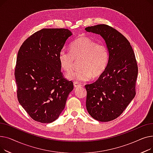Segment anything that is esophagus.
<instances>
[{
    "instance_id": "obj_1",
    "label": "esophagus",
    "mask_w": 153,
    "mask_h": 153,
    "mask_svg": "<svg viewBox=\"0 0 153 153\" xmlns=\"http://www.w3.org/2000/svg\"><path fill=\"white\" fill-rule=\"evenodd\" d=\"M74 87H75V88H77V87H81V85L79 83H78V82H74Z\"/></svg>"
}]
</instances>
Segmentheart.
<instances>
[{
    "mask_svg": "<svg viewBox=\"0 0 153 153\" xmlns=\"http://www.w3.org/2000/svg\"><path fill=\"white\" fill-rule=\"evenodd\" d=\"M69 52L61 50L58 55L59 65L66 72L71 71L74 59L81 58L80 69L67 74L66 77L75 82L97 79L105 71L109 60L107 46L87 36L77 38L69 45Z\"/></svg>",
    "mask_w": 153,
    "mask_h": 153,
    "instance_id": "1",
    "label": "heart"
}]
</instances>
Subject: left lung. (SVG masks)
Wrapping results in <instances>:
<instances>
[{
    "mask_svg": "<svg viewBox=\"0 0 153 153\" xmlns=\"http://www.w3.org/2000/svg\"><path fill=\"white\" fill-rule=\"evenodd\" d=\"M100 35L109 50L105 71L95 82L85 85L86 108L99 122H109L121 115L136 95L138 66L128 39L119 31L105 24L85 28Z\"/></svg>",
    "mask_w": 153,
    "mask_h": 153,
    "instance_id": "left-lung-1",
    "label": "left lung"
}]
</instances>
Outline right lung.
Segmentation results:
<instances>
[{"label": "right lung", "mask_w": 153, "mask_h": 153, "mask_svg": "<svg viewBox=\"0 0 153 153\" xmlns=\"http://www.w3.org/2000/svg\"><path fill=\"white\" fill-rule=\"evenodd\" d=\"M72 35L68 29L43 28L20 48L15 69L17 98L36 122L50 123L57 119L73 90V82L63 77L58 60Z\"/></svg>", "instance_id": "1"}]
</instances>
